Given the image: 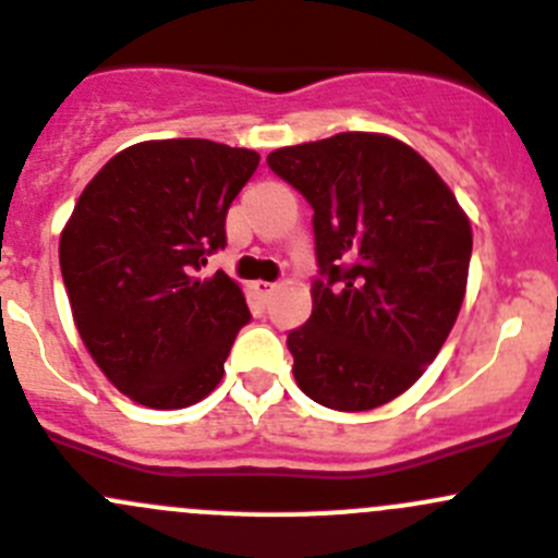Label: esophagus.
<instances>
[{"mask_svg": "<svg viewBox=\"0 0 558 558\" xmlns=\"http://www.w3.org/2000/svg\"><path fill=\"white\" fill-rule=\"evenodd\" d=\"M254 290H257V295H263V299H268V295L276 290V284H274V282H263V279H257V282H254Z\"/></svg>", "mask_w": 558, "mask_h": 558, "instance_id": "1", "label": "esophagus"}]
</instances>
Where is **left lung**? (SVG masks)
Instances as JSON below:
<instances>
[{
  "mask_svg": "<svg viewBox=\"0 0 558 558\" xmlns=\"http://www.w3.org/2000/svg\"><path fill=\"white\" fill-rule=\"evenodd\" d=\"M268 167L315 208L312 317L288 337L299 389L373 411L411 389L465 299L471 221L441 174L389 134L279 147Z\"/></svg>",
  "mask_w": 558,
  "mask_h": 558,
  "instance_id": "8db88e82",
  "label": "left lung"
}]
</instances>
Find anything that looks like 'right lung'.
Instances as JSON below:
<instances>
[{"label":"right lung","mask_w":558,"mask_h":558,"mask_svg":"<svg viewBox=\"0 0 558 558\" xmlns=\"http://www.w3.org/2000/svg\"><path fill=\"white\" fill-rule=\"evenodd\" d=\"M246 147L150 140L117 153L84 185L60 235V268L84 348L117 391L156 411L205 400L248 323L225 270L232 199L257 169Z\"/></svg>","instance_id":"obj_1"}]
</instances>
